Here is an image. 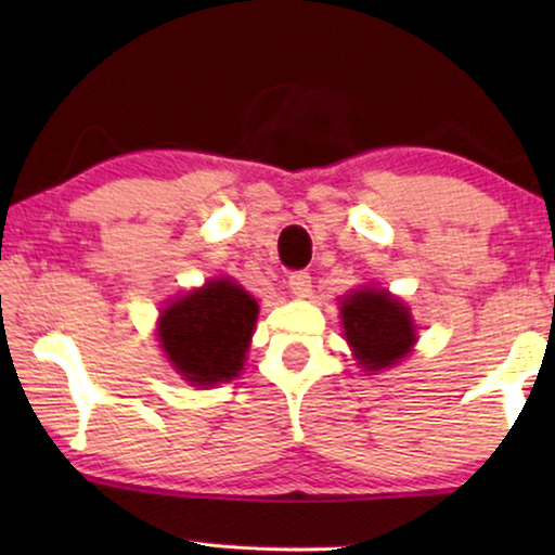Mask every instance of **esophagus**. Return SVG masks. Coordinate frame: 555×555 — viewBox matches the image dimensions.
Masks as SVG:
<instances>
[{
  "label": "esophagus",
  "mask_w": 555,
  "mask_h": 555,
  "mask_svg": "<svg viewBox=\"0 0 555 555\" xmlns=\"http://www.w3.org/2000/svg\"><path fill=\"white\" fill-rule=\"evenodd\" d=\"M310 283H313V280H310V272H306V270H295L287 275V287H291L298 298H306V295H310Z\"/></svg>",
  "instance_id": "obj_1"
}]
</instances>
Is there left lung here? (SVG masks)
Returning a JSON list of instances; mask_svg holds the SVG:
<instances>
[{"instance_id":"obj_1","label":"left lung","mask_w":555,"mask_h":555,"mask_svg":"<svg viewBox=\"0 0 555 555\" xmlns=\"http://www.w3.org/2000/svg\"><path fill=\"white\" fill-rule=\"evenodd\" d=\"M346 340L366 371H378L404 359L414 344V325L409 310L389 293L356 291L344 308Z\"/></svg>"}]
</instances>
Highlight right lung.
<instances>
[{"instance_id": "1", "label": "right lung", "mask_w": 555, "mask_h": 555, "mask_svg": "<svg viewBox=\"0 0 555 555\" xmlns=\"http://www.w3.org/2000/svg\"><path fill=\"white\" fill-rule=\"evenodd\" d=\"M255 321V298L230 280H211L164 310L158 338L186 382L211 386L240 374Z\"/></svg>"}]
</instances>
